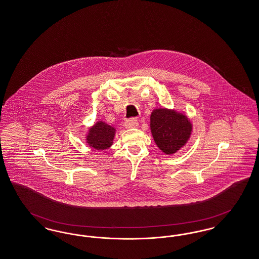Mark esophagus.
Returning a JSON list of instances; mask_svg holds the SVG:
<instances>
[{
    "instance_id": "1",
    "label": "esophagus",
    "mask_w": 259,
    "mask_h": 259,
    "mask_svg": "<svg viewBox=\"0 0 259 259\" xmlns=\"http://www.w3.org/2000/svg\"><path fill=\"white\" fill-rule=\"evenodd\" d=\"M124 125L126 128H135V127H137L139 125V122H138V120L136 118L132 117V118L127 119L125 121Z\"/></svg>"
}]
</instances>
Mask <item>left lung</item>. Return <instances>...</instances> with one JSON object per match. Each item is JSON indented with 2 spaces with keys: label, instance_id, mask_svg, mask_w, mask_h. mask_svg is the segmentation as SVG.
Listing matches in <instances>:
<instances>
[{
  "label": "left lung",
  "instance_id": "left-lung-1",
  "mask_svg": "<svg viewBox=\"0 0 259 259\" xmlns=\"http://www.w3.org/2000/svg\"><path fill=\"white\" fill-rule=\"evenodd\" d=\"M150 128L156 145L166 154H172L185 145L192 131L191 122L185 115L166 109L152 112Z\"/></svg>",
  "mask_w": 259,
  "mask_h": 259
}]
</instances>
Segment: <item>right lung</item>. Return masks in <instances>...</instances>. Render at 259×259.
<instances>
[{
	"label": "right lung",
	"instance_id": "1",
	"mask_svg": "<svg viewBox=\"0 0 259 259\" xmlns=\"http://www.w3.org/2000/svg\"><path fill=\"white\" fill-rule=\"evenodd\" d=\"M114 129L105 122H97L90 130L88 143L95 149H106L112 145L114 139Z\"/></svg>",
	"mask_w": 259,
	"mask_h": 259
}]
</instances>
